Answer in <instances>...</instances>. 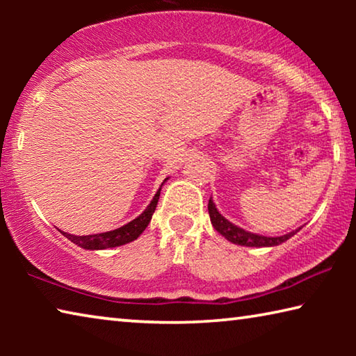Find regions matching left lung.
Segmentation results:
<instances>
[{
  "label": "left lung",
  "mask_w": 356,
  "mask_h": 356,
  "mask_svg": "<svg viewBox=\"0 0 356 356\" xmlns=\"http://www.w3.org/2000/svg\"><path fill=\"white\" fill-rule=\"evenodd\" d=\"M209 215H210V221H212V226L221 234L222 237L227 238L229 242L242 245V246H257V248H261V246H276L291 238L295 232H298L297 229V231H292L281 237H265V236H259V234L245 231V229L232 225L231 221H227L225 216L218 212V209L215 207V202L212 201V197L209 200Z\"/></svg>",
  "instance_id": "left-lung-1"
}]
</instances>
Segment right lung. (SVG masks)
<instances>
[{
    "mask_svg": "<svg viewBox=\"0 0 356 356\" xmlns=\"http://www.w3.org/2000/svg\"><path fill=\"white\" fill-rule=\"evenodd\" d=\"M166 180L168 179H165V182H166ZM163 184H161V186H163ZM161 186L159 188V191L155 193L154 200L150 201V204L146 207V210H144V212L140 216H136L135 220H131L130 222H127V225L114 229V231L91 234V236H74V234H69V232H63V231H59V232H61L64 237H67L70 242H74L75 245H78L80 248H84V250L116 248V246L134 242V240H136L138 237L141 236L144 229H146L147 225L150 222V220H152V215L155 212L156 202H159V197H160Z\"/></svg>",
    "mask_w": 356,
    "mask_h": 356,
    "instance_id": "add662e5",
    "label": "right lung"
}]
</instances>
